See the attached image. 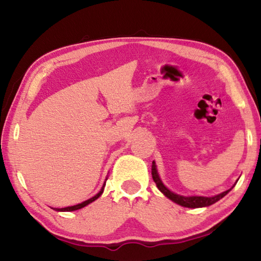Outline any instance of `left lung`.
<instances>
[{
    "label": "left lung",
    "mask_w": 261,
    "mask_h": 261,
    "mask_svg": "<svg viewBox=\"0 0 261 261\" xmlns=\"http://www.w3.org/2000/svg\"><path fill=\"white\" fill-rule=\"evenodd\" d=\"M152 177L153 180L155 182L158 189L160 190V191L165 194L167 198H169L170 200H173L176 204H178L183 207H189V208H199V207H207V206H211L212 204H214V202L219 201L221 198H223L226 194L230 191L231 189L227 190V191H224L220 194H216L214 197H201V196H190V197H185V196H180V194H176L174 192H171L169 189H167L165 187V184L162 183V180L160 178V176L158 174V170H156V166H155V162H152Z\"/></svg>",
    "instance_id": "left-lung-1"
}]
</instances>
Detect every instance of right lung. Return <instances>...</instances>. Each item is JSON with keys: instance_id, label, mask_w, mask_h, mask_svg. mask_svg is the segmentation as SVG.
<instances>
[{"instance_id": "1", "label": "right lung", "mask_w": 261, "mask_h": 261, "mask_svg": "<svg viewBox=\"0 0 261 261\" xmlns=\"http://www.w3.org/2000/svg\"><path fill=\"white\" fill-rule=\"evenodd\" d=\"M105 185H106V183L102 185V188H101V190H100V191H99V193H96L94 197L90 198V199H88V200H86V201H83L82 204H77V205H74V206L64 207V208H53V210H55V211H57V212H72V211L81 210V208H83V207H85V206H87L88 204H91V202H93L94 200L98 199V198H99V197L101 196V194H102V192H103Z\"/></svg>"}]
</instances>
